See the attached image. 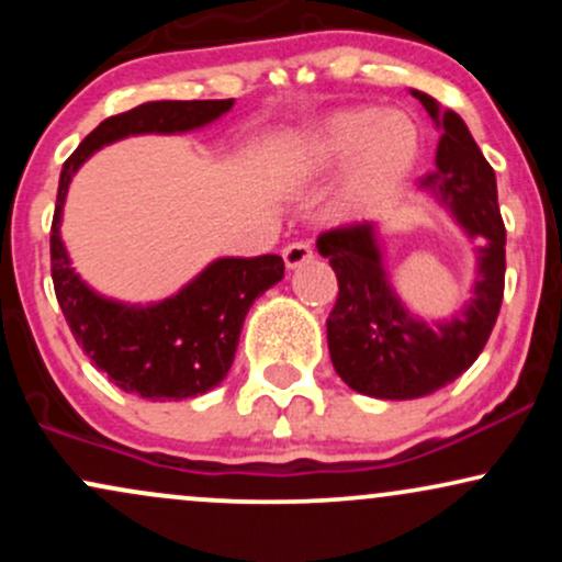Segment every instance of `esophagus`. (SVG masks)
I'll return each instance as SVG.
<instances>
[{"label": "esophagus", "mask_w": 562, "mask_h": 562, "mask_svg": "<svg viewBox=\"0 0 562 562\" xmlns=\"http://www.w3.org/2000/svg\"><path fill=\"white\" fill-rule=\"evenodd\" d=\"M312 256H314L312 245L303 243V240H299V243H290L288 248L282 250V259H285V267H288V269L301 267V263H306L308 259H312Z\"/></svg>", "instance_id": "1"}]
</instances>
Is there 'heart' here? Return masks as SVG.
<instances>
[{"instance_id":"obj_1","label":"heart","mask_w":562,"mask_h":562,"mask_svg":"<svg viewBox=\"0 0 562 562\" xmlns=\"http://www.w3.org/2000/svg\"><path fill=\"white\" fill-rule=\"evenodd\" d=\"M420 156V134L402 111L348 108L319 121L295 145L290 169L299 179H319L344 169L335 216L357 218L402 190Z\"/></svg>"}]
</instances>
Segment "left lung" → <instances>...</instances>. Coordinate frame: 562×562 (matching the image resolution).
Returning <instances> with one entry per match:
<instances>
[{
  "instance_id": "obj_1",
  "label": "left lung",
  "mask_w": 562,
  "mask_h": 562,
  "mask_svg": "<svg viewBox=\"0 0 562 562\" xmlns=\"http://www.w3.org/2000/svg\"><path fill=\"white\" fill-rule=\"evenodd\" d=\"M423 102L441 128L436 169L420 187L454 214L479 245L473 299L451 319L425 322L391 288L383 245L372 222L330 229L317 248L338 277V301L327 317V346L335 372L348 389L372 398H420L451 383L479 359L494 330L505 293V224L496 203V177L454 111H441L430 94Z\"/></svg>"
}]
</instances>
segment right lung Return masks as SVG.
I'll return each instance as SVG.
<instances>
[{
	"label": "right lung",
	"mask_w": 562,
	"mask_h": 562,
	"mask_svg": "<svg viewBox=\"0 0 562 562\" xmlns=\"http://www.w3.org/2000/svg\"><path fill=\"white\" fill-rule=\"evenodd\" d=\"M235 100H158L111 115L63 164L49 235L53 282L76 344L121 391L142 398H192L216 389L235 362L248 308L285 274L280 256L216 259L179 293L158 303L105 299L76 274L60 240L68 184L100 147L134 134H184L209 126Z\"/></svg>",
	"instance_id": "1"
}]
</instances>
